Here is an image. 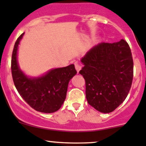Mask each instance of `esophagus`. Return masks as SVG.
Segmentation results:
<instances>
[{
    "mask_svg": "<svg viewBox=\"0 0 146 146\" xmlns=\"http://www.w3.org/2000/svg\"><path fill=\"white\" fill-rule=\"evenodd\" d=\"M75 68H76V70H77V72L78 73V72L80 71V69H81V66H80L78 63L76 62V63H75Z\"/></svg>",
    "mask_w": 146,
    "mask_h": 146,
    "instance_id": "esophagus-1",
    "label": "esophagus"
}]
</instances>
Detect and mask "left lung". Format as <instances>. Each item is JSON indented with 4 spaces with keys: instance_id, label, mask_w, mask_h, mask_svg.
Here are the masks:
<instances>
[{
    "instance_id": "left-lung-1",
    "label": "left lung",
    "mask_w": 146,
    "mask_h": 146,
    "mask_svg": "<svg viewBox=\"0 0 146 146\" xmlns=\"http://www.w3.org/2000/svg\"><path fill=\"white\" fill-rule=\"evenodd\" d=\"M79 73L86 80L89 105L104 113L113 111L124 101L131 88L133 60L129 45L123 39L101 43L82 58Z\"/></svg>"
}]
</instances>
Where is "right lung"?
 I'll return each mask as SVG.
<instances>
[{"instance_id": "1", "label": "right lung", "mask_w": 146, "mask_h": 146, "mask_svg": "<svg viewBox=\"0 0 146 146\" xmlns=\"http://www.w3.org/2000/svg\"><path fill=\"white\" fill-rule=\"evenodd\" d=\"M24 33L17 39L11 58L14 85L23 100L35 111L46 113L56 112L63 105L70 79L77 73L73 64L53 69L41 77L28 78L19 68L17 51Z\"/></svg>"}]
</instances>
